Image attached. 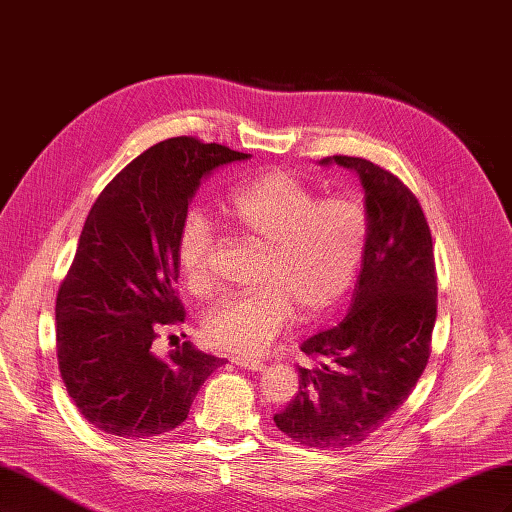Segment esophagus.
Returning a JSON list of instances; mask_svg holds the SVG:
<instances>
[{
    "instance_id": "34e87169",
    "label": "esophagus",
    "mask_w": 512,
    "mask_h": 512,
    "mask_svg": "<svg viewBox=\"0 0 512 512\" xmlns=\"http://www.w3.org/2000/svg\"><path fill=\"white\" fill-rule=\"evenodd\" d=\"M230 361L235 363L237 367H241V369H250V371H265V369H267V363L254 361V359H243V356H232Z\"/></svg>"
}]
</instances>
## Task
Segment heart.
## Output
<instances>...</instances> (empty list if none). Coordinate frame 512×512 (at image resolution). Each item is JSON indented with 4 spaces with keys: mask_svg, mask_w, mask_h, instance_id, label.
Returning a JSON list of instances; mask_svg holds the SVG:
<instances>
[{
    "mask_svg": "<svg viewBox=\"0 0 512 512\" xmlns=\"http://www.w3.org/2000/svg\"><path fill=\"white\" fill-rule=\"evenodd\" d=\"M226 220L262 245L254 292L232 294L209 309L203 337L211 348L260 354L294 316L316 318L344 297L361 267L367 218L344 196L320 198L290 170L273 168L243 181L224 203ZM213 226L200 211L177 232V267L185 288L211 284Z\"/></svg>",
    "mask_w": 512,
    "mask_h": 512,
    "instance_id": "1",
    "label": "heart"
}]
</instances>
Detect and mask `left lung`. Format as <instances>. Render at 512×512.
Wrapping results in <instances>:
<instances>
[{
  "instance_id": "1",
  "label": "left lung",
  "mask_w": 512,
  "mask_h": 512,
  "mask_svg": "<svg viewBox=\"0 0 512 512\" xmlns=\"http://www.w3.org/2000/svg\"><path fill=\"white\" fill-rule=\"evenodd\" d=\"M359 177L367 243L346 318L303 342L299 393L273 416L299 444L335 451L361 444L404 404L429 359L438 307L436 262L416 196L378 164L331 156Z\"/></svg>"
}]
</instances>
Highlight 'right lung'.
I'll return each instance as SVG.
<instances>
[{
  "mask_svg": "<svg viewBox=\"0 0 512 512\" xmlns=\"http://www.w3.org/2000/svg\"><path fill=\"white\" fill-rule=\"evenodd\" d=\"M250 156L192 136L153 145L91 207L57 292V361L74 406L119 438L173 431L224 359L185 342L164 359L151 344L185 320L175 284L177 232L200 181Z\"/></svg>",
  "mask_w": 512,
  "mask_h": 512,
  "instance_id": "1",
  "label": "right lung"
}]
</instances>
